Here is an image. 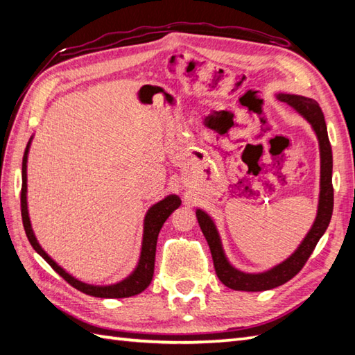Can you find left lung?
Masks as SVG:
<instances>
[{
  "label": "left lung",
  "instance_id": "obj_1",
  "mask_svg": "<svg viewBox=\"0 0 355 355\" xmlns=\"http://www.w3.org/2000/svg\"><path fill=\"white\" fill-rule=\"evenodd\" d=\"M277 99L288 103L293 110H296L299 114L311 125L315 135H318L320 148V193L318 215H315L313 227L306 233V236L290 258H286L284 262L277 263L273 268L262 271V273H244V271L233 267L229 259L225 258L220 233H218L212 218H210L205 210L197 209V220L202 235H205L209 244L210 253H212L216 276L225 286H229L232 290L266 291L288 282L290 279H293L300 270H302L305 262L311 256L315 244L319 243V239L328 229L331 216H333V150H331L329 145L325 117H323V112L319 107V103L313 99H308V97L296 94L281 93L277 94Z\"/></svg>",
  "mask_w": 355,
  "mask_h": 355
}]
</instances>
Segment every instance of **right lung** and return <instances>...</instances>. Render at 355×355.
Segmentation results:
<instances>
[{
  "instance_id": "right-lung-1",
  "label": "right lung",
  "mask_w": 355,
  "mask_h": 355,
  "mask_svg": "<svg viewBox=\"0 0 355 355\" xmlns=\"http://www.w3.org/2000/svg\"><path fill=\"white\" fill-rule=\"evenodd\" d=\"M30 137L24 157H22V187H21V215H22V224H24L26 235L30 241V244L35 250L40 253L42 258L49 262V266L56 271L59 276H62L67 282H69L74 288L89 294L94 297H103V299H122V297H131L135 294L141 293L143 290L148 288V285L153 281L154 276V263H155V248H157V238L160 233L164 221L168 220L169 215L173 210L178 209L182 205L177 195H168L164 200L155 202L153 207H149L145 216V223H143V241H141V252L140 258L137 262V267L134 268L132 273L125 277L123 281L111 285H92L79 281V279L73 277L71 275L59 267L58 263L53 261L50 256L42 250V247L37 243V239L33 233L32 224H30L28 210H27V155L30 149V143H32Z\"/></svg>"
}]
</instances>
